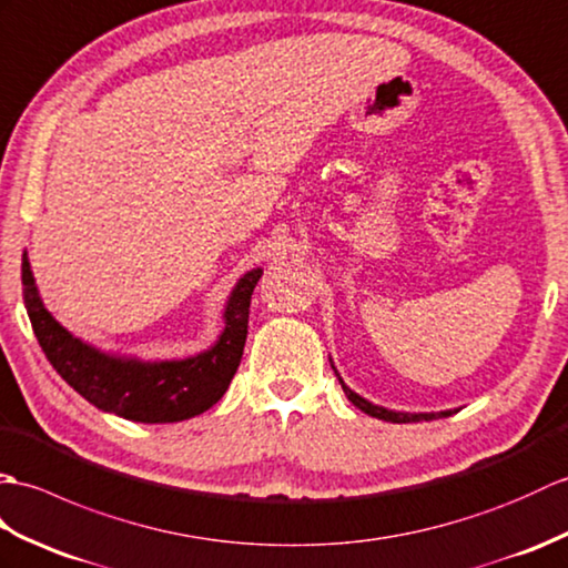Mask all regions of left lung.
I'll return each mask as SVG.
<instances>
[{
  "instance_id": "8db88e82",
  "label": "left lung",
  "mask_w": 568,
  "mask_h": 568,
  "mask_svg": "<svg viewBox=\"0 0 568 568\" xmlns=\"http://www.w3.org/2000/svg\"><path fill=\"white\" fill-rule=\"evenodd\" d=\"M331 367L335 369V364H333V359H331ZM335 376L339 379V386H343V390H345V396L355 403V406L359 408V410H364L367 415H372V418H379V420H386V423H420V420H437V418H447V415H452V413H457V410H437V413H408V410H390V408H384V406H376V403H372V400H367V398H362L359 394H355V390H352L345 382H343V376L337 374V369H335Z\"/></svg>"
}]
</instances>
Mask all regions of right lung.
<instances>
[{"mask_svg":"<svg viewBox=\"0 0 568 568\" xmlns=\"http://www.w3.org/2000/svg\"><path fill=\"white\" fill-rule=\"evenodd\" d=\"M260 276L255 267L235 282L223 306V331L209 349L184 359H141L99 349L62 327L38 294L27 250L21 257L23 304L48 362L92 406L133 423H180L221 400L243 357Z\"/></svg>","mask_w":568,"mask_h":568,"instance_id":"obj_1","label":"right lung"}]
</instances>
